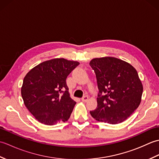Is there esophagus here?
Here are the masks:
<instances>
[{"label": "esophagus", "mask_w": 159, "mask_h": 159, "mask_svg": "<svg viewBox=\"0 0 159 159\" xmlns=\"http://www.w3.org/2000/svg\"><path fill=\"white\" fill-rule=\"evenodd\" d=\"M88 99H89V97L87 96H84L83 98H82V101L83 102H87V100H88Z\"/></svg>", "instance_id": "obj_1"}]
</instances>
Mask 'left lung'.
<instances>
[{"label": "left lung", "mask_w": 159, "mask_h": 159, "mask_svg": "<svg viewBox=\"0 0 159 159\" xmlns=\"http://www.w3.org/2000/svg\"><path fill=\"white\" fill-rule=\"evenodd\" d=\"M96 74L98 93L96 109L90 111L94 119L111 124L126 120L139 106L143 85L137 70L115 57L91 61Z\"/></svg>", "instance_id": "obj_1"}]
</instances>
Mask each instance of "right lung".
Listing matches in <instances>:
<instances>
[{
    "mask_svg": "<svg viewBox=\"0 0 159 159\" xmlns=\"http://www.w3.org/2000/svg\"><path fill=\"white\" fill-rule=\"evenodd\" d=\"M79 65L74 61L54 59L39 63L26 74L22 97L39 122L51 126L69 119L76 102L70 97L66 79Z\"/></svg>",
    "mask_w": 159,
    "mask_h": 159,
    "instance_id": "1",
    "label": "right lung"
}]
</instances>
